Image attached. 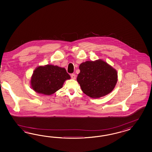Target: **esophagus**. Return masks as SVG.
Wrapping results in <instances>:
<instances>
[{
    "label": "esophagus",
    "mask_w": 152,
    "mask_h": 152,
    "mask_svg": "<svg viewBox=\"0 0 152 152\" xmlns=\"http://www.w3.org/2000/svg\"><path fill=\"white\" fill-rule=\"evenodd\" d=\"M71 77L72 79H76V75L74 74H71Z\"/></svg>",
    "instance_id": "1"
}]
</instances>
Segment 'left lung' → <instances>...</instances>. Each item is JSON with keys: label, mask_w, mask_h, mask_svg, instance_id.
<instances>
[{"label": "left lung", "mask_w": 152, "mask_h": 152, "mask_svg": "<svg viewBox=\"0 0 152 152\" xmlns=\"http://www.w3.org/2000/svg\"><path fill=\"white\" fill-rule=\"evenodd\" d=\"M77 80L83 92L92 98L109 94L115 88L118 74L115 69L102 60L86 61L80 65Z\"/></svg>", "instance_id": "8db88e82"}]
</instances>
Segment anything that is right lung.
Listing matches in <instances>:
<instances>
[{
  "instance_id": "obj_1",
  "label": "right lung",
  "mask_w": 152,
  "mask_h": 152,
  "mask_svg": "<svg viewBox=\"0 0 152 152\" xmlns=\"http://www.w3.org/2000/svg\"><path fill=\"white\" fill-rule=\"evenodd\" d=\"M70 76L64 68L47 64L34 70L31 78L32 88L38 93L50 95L62 88Z\"/></svg>"
}]
</instances>
